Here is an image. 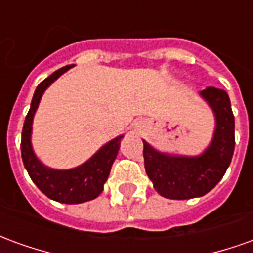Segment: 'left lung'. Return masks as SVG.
Listing matches in <instances>:
<instances>
[{
    "instance_id": "8db88e82",
    "label": "left lung",
    "mask_w": 253,
    "mask_h": 253,
    "mask_svg": "<svg viewBox=\"0 0 253 253\" xmlns=\"http://www.w3.org/2000/svg\"><path fill=\"white\" fill-rule=\"evenodd\" d=\"M201 94L210 104L217 128L211 145L199 157H172L154 150L143 141V161L149 179L160 195L169 199H191L217 186L228 169L234 152V115L228 93L209 86Z\"/></svg>"
}]
</instances>
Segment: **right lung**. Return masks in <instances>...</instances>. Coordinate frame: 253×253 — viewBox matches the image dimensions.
<instances>
[{
  "instance_id": "right-lung-1",
  "label": "right lung",
  "mask_w": 253,
  "mask_h": 253,
  "mask_svg": "<svg viewBox=\"0 0 253 253\" xmlns=\"http://www.w3.org/2000/svg\"><path fill=\"white\" fill-rule=\"evenodd\" d=\"M72 66L73 65H67L58 69L57 72L52 73L51 76H48L38 85L31 101V108L25 116L23 132H21V157L30 177L44 195L48 196L52 201L61 202V203L77 205V203L92 201L101 194L105 180L110 175L111 167L116 159L122 137L110 141L92 159L74 169H50L42 165L41 161L36 159L32 152L30 139L34 114L47 86Z\"/></svg>"
}]
</instances>
